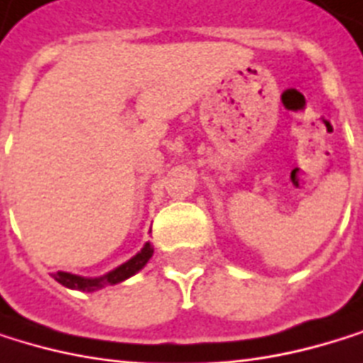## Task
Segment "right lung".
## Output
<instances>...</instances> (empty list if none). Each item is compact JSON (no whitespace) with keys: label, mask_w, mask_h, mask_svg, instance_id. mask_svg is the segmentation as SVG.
<instances>
[{"label":"right lung","mask_w":363,"mask_h":363,"mask_svg":"<svg viewBox=\"0 0 363 363\" xmlns=\"http://www.w3.org/2000/svg\"><path fill=\"white\" fill-rule=\"evenodd\" d=\"M152 245L150 243H144V247L131 258L122 262L120 267H116L113 271L105 273V275H99V277H84V275H74V273H68V271H57L53 273V277L62 284L66 289H72V291H84V293H94L99 289H105L109 284H120L124 279H128L131 275H135L138 271H142L148 260L152 258Z\"/></svg>","instance_id":"right-lung-1"}]
</instances>
